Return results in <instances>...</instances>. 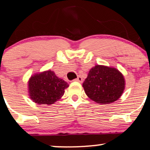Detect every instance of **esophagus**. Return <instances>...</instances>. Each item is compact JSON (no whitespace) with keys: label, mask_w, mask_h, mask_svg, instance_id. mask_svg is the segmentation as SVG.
<instances>
[{"label":"esophagus","mask_w":150,"mask_h":150,"mask_svg":"<svg viewBox=\"0 0 150 150\" xmlns=\"http://www.w3.org/2000/svg\"><path fill=\"white\" fill-rule=\"evenodd\" d=\"M75 81H76V82H82V78L80 76H78V77H77V78L75 79Z\"/></svg>","instance_id":"esophagus-1"}]
</instances>
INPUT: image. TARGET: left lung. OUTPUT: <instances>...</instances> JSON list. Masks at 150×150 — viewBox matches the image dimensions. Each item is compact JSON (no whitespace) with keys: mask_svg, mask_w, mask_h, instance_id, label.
I'll return each mask as SVG.
<instances>
[{"mask_svg":"<svg viewBox=\"0 0 150 150\" xmlns=\"http://www.w3.org/2000/svg\"><path fill=\"white\" fill-rule=\"evenodd\" d=\"M82 87L92 101L97 104H109L121 97L125 81L123 74L116 68L97 65L89 70Z\"/></svg>","mask_w":150,"mask_h":150,"instance_id":"1","label":"left lung"}]
</instances>
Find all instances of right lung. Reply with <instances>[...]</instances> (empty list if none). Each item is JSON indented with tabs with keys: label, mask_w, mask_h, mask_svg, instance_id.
<instances>
[{
	"label": "right lung",
	"mask_w": 150,
	"mask_h": 150,
	"mask_svg": "<svg viewBox=\"0 0 150 150\" xmlns=\"http://www.w3.org/2000/svg\"><path fill=\"white\" fill-rule=\"evenodd\" d=\"M69 85L48 70L32 75L28 81L30 98L38 104L51 105L59 100Z\"/></svg>",
	"instance_id": "obj_1"
}]
</instances>
